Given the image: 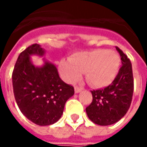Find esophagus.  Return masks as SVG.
<instances>
[{"instance_id":"esophagus-1","label":"esophagus","mask_w":147,"mask_h":147,"mask_svg":"<svg viewBox=\"0 0 147 147\" xmlns=\"http://www.w3.org/2000/svg\"><path fill=\"white\" fill-rule=\"evenodd\" d=\"M82 90H83V87H81V86H75V92L76 93L80 92Z\"/></svg>"}]
</instances>
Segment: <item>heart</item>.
Here are the masks:
<instances>
[{"instance_id": "1", "label": "heart", "mask_w": 147, "mask_h": 147, "mask_svg": "<svg viewBox=\"0 0 147 147\" xmlns=\"http://www.w3.org/2000/svg\"><path fill=\"white\" fill-rule=\"evenodd\" d=\"M120 64V58L113 51L94 49L71 55L68 61L59 62L58 69L62 79L73 83L85 72L86 80L94 86H104L113 80Z\"/></svg>"}]
</instances>
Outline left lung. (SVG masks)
<instances>
[{"instance_id": "obj_1", "label": "left lung", "mask_w": 147, "mask_h": 147, "mask_svg": "<svg viewBox=\"0 0 147 147\" xmlns=\"http://www.w3.org/2000/svg\"><path fill=\"white\" fill-rule=\"evenodd\" d=\"M122 65L110 85L91 90L92 102L86 108L89 119L96 124L106 126L122 118L129 109L134 91L132 67L130 59L116 47Z\"/></svg>"}]
</instances>
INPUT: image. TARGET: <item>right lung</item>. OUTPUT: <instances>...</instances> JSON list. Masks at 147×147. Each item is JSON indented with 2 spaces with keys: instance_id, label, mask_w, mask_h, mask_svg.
<instances>
[{
  "instance_id": "obj_1",
  "label": "right lung",
  "mask_w": 147,
  "mask_h": 147,
  "mask_svg": "<svg viewBox=\"0 0 147 147\" xmlns=\"http://www.w3.org/2000/svg\"><path fill=\"white\" fill-rule=\"evenodd\" d=\"M44 53L38 44L28 46L19 55L11 76L18 107L28 120L40 126L56 123L75 93L73 86L61 80L55 65L47 61L40 67L32 64L31 55Z\"/></svg>"
}]
</instances>
